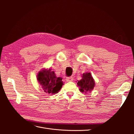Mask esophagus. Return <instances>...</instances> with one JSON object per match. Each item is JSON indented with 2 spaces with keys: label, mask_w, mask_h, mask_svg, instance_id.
Wrapping results in <instances>:
<instances>
[{
  "label": "esophagus",
  "mask_w": 134,
  "mask_h": 134,
  "mask_svg": "<svg viewBox=\"0 0 134 134\" xmlns=\"http://www.w3.org/2000/svg\"><path fill=\"white\" fill-rule=\"evenodd\" d=\"M66 80L67 82H72V80H73V78L71 76H70V77H67V78H66Z\"/></svg>",
  "instance_id": "1"
}]
</instances>
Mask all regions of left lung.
<instances>
[{"mask_svg": "<svg viewBox=\"0 0 134 134\" xmlns=\"http://www.w3.org/2000/svg\"><path fill=\"white\" fill-rule=\"evenodd\" d=\"M77 84L80 88V91L82 92L84 91L91 92L95 86L94 81L90 72L84 73L82 76V79L78 81Z\"/></svg>", "mask_w": 134, "mask_h": 134, "instance_id": "obj_1", "label": "left lung"}]
</instances>
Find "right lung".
I'll return each instance as SVG.
<instances>
[{"instance_id":"add662e5","label":"right lung","mask_w":134,"mask_h":134,"mask_svg":"<svg viewBox=\"0 0 134 134\" xmlns=\"http://www.w3.org/2000/svg\"><path fill=\"white\" fill-rule=\"evenodd\" d=\"M37 79L44 92L49 94L58 93L63 85L62 79L56 77L54 72L51 71L50 69H43L40 71L37 75Z\"/></svg>"}]
</instances>
